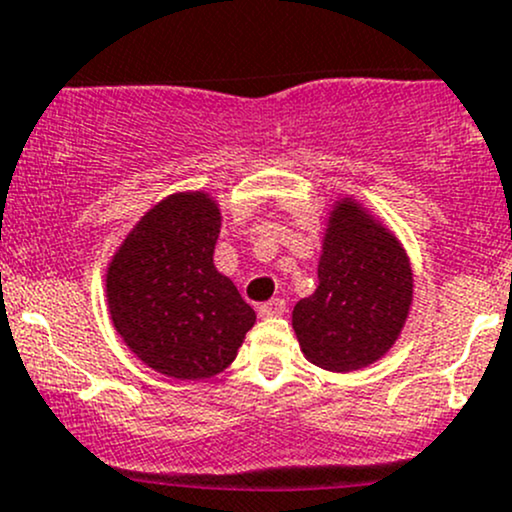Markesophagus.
I'll list each match as a JSON object with an SVG mask.
<instances>
[{
    "label": "esophagus",
    "instance_id": "34e87169",
    "mask_svg": "<svg viewBox=\"0 0 512 512\" xmlns=\"http://www.w3.org/2000/svg\"><path fill=\"white\" fill-rule=\"evenodd\" d=\"M283 313H286V303H283L281 298L268 300V303H263L261 308H258V315H261V318H278V315Z\"/></svg>",
    "mask_w": 512,
    "mask_h": 512
}]
</instances>
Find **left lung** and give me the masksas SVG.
Here are the masks:
<instances>
[{
  "label": "left lung",
  "instance_id": "left-lung-1",
  "mask_svg": "<svg viewBox=\"0 0 512 512\" xmlns=\"http://www.w3.org/2000/svg\"><path fill=\"white\" fill-rule=\"evenodd\" d=\"M412 300V261L397 234L355 197H337L325 219L318 288L293 308L305 360L328 372L370 367L399 340Z\"/></svg>",
  "mask_w": 512,
  "mask_h": 512
}]
</instances>
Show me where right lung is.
I'll return each mask as SVG.
<instances>
[{
	"instance_id": "obj_1",
	"label": "right lung",
	"mask_w": 512,
	"mask_h": 512,
	"mask_svg": "<svg viewBox=\"0 0 512 512\" xmlns=\"http://www.w3.org/2000/svg\"><path fill=\"white\" fill-rule=\"evenodd\" d=\"M221 207L204 189L167 194L105 268L115 333L150 370L204 382L236 360L256 313L214 266Z\"/></svg>"
}]
</instances>
